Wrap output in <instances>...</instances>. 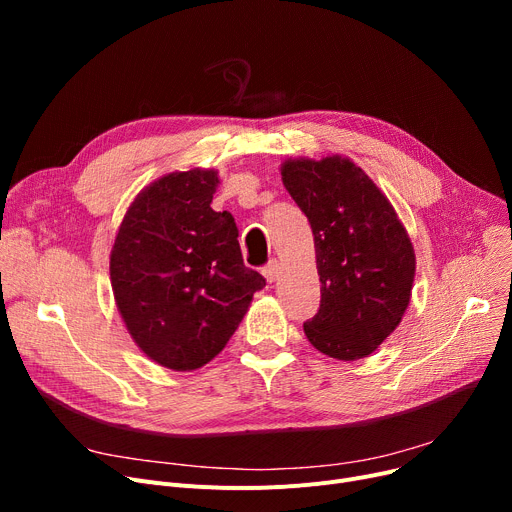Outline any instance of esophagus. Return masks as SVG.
Returning <instances> with one entry per match:
<instances>
[{"mask_svg": "<svg viewBox=\"0 0 512 512\" xmlns=\"http://www.w3.org/2000/svg\"><path fill=\"white\" fill-rule=\"evenodd\" d=\"M278 274H280V263L278 261H270L263 267V276H265L267 282H276Z\"/></svg>", "mask_w": 512, "mask_h": 512, "instance_id": "obj_1", "label": "esophagus"}]
</instances>
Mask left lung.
<instances>
[{
    "instance_id": "1",
    "label": "left lung",
    "mask_w": 512,
    "mask_h": 512,
    "mask_svg": "<svg viewBox=\"0 0 512 512\" xmlns=\"http://www.w3.org/2000/svg\"><path fill=\"white\" fill-rule=\"evenodd\" d=\"M282 182L313 230L321 305L305 336L338 361L369 357L400 324L415 249L375 182L342 155L286 159Z\"/></svg>"
}]
</instances>
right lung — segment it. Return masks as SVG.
<instances>
[{
    "label": "right lung",
    "instance_id": "1",
    "mask_svg": "<svg viewBox=\"0 0 512 512\" xmlns=\"http://www.w3.org/2000/svg\"><path fill=\"white\" fill-rule=\"evenodd\" d=\"M218 184V172L205 168L159 176L126 209L110 253L128 334L172 371L220 355L265 286L242 261L232 215L211 209Z\"/></svg>",
    "mask_w": 512,
    "mask_h": 512
}]
</instances>
